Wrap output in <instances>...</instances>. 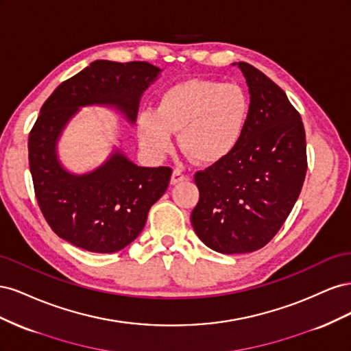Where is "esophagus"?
Returning a JSON list of instances; mask_svg holds the SVG:
<instances>
[{
  "label": "esophagus",
  "instance_id": "obj_1",
  "mask_svg": "<svg viewBox=\"0 0 351 351\" xmlns=\"http://www.w3.org/2000/svg\"><path fill=\"white\" fill-rule=\"evenodd\" d=\"M187 178L189 177L184 176L182 171H180V169H174L173 174H171V184H178V183L184 182V180H187Z\"/></svg>",
  "mask_w": 351,
  "mask_h": 351
}]
</instances>
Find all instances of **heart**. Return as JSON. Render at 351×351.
I'll list each match as a JSON object with an SVG mask.
<instances>
[{
  "label": "heart",
  "mask_w": 351,
  "mask_h": 351,
  "mask_svg": "<svg viewBox=\"0 0 351 351\" xmlns=\"http://www.w3.org/2000/svg\"><path fill=\"white\" fill-rule=\"evenodd\" d=\"M250 117L247 92L237 83L189 79L162 92L156 110L137 119L143 149L161 158L178 145L200 164H217L237 149Z\"/></svg>",
  "instance_id": "heart-1"
}]
</instances>
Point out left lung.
<instances>
[{"mask_svg": "<svg viewBox=\"0 0 351 351\" xmlns=\"http://www.w3.org/2000/svg\"><path fill=\"white\" fill-rule=\"evenodd\" d=\"M246 79L250 117L237 149L199 171L192 212L197 237L226 254L262 249L299 197L307 169L300 114L285 92L247 62H232Z\"/></svg>", "mask_w": 351, "mask_h": 351, "instance_id": "left-lung-1", "label": "left lung"}]
</instances>
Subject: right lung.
I'll return each instance as SVG.
<instances>
[{
  "mask_svg": "<svg viewBox=\"0 0 351 351\" xmlns=\"http://www.w3.org/2000/svg\"><path fill=\"white\" fill-rule=\"evenodd\" d=\"M161 73L145 61L97 60L62 82L42 105L27 145L35 195L49 227L76 247L114 253L129 246L165 193L171 168L136 165L114 145L101 165L73 173L58 155L61 136L84 107L111 108L134 124L142 95Z\"/></svg>",
  "mask_w": 351,
  "mask_h": 351,
  "instance_id": "1",
  "label": "right lung"
}]
</instances>
